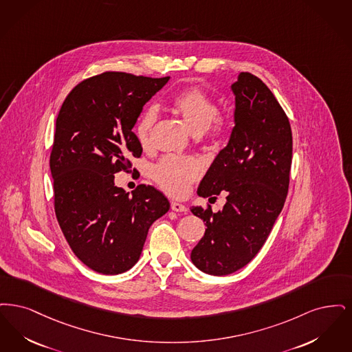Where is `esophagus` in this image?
I'll list each match as a JSON object with an SVG mask.
<instances>
[{"mask_svg": "<svg viewBox=\"0 0 352 352\" xmlns=\"http://www.w3.org/2000/svg\"><path fill=\"white\" fill-rule=\"evenodd\" d=\"M170 209H172L173 212H177V213L186 212V206H185V205L180 204V202H175V201L170 202Z\"/></svg>", "mask_w": 352, "mask_h": 352, "instance_id": "obj_1", "label": "esophagus"}]
</instances>
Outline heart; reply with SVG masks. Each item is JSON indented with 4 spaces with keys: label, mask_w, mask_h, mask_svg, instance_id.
<instances>
[{
    "label": "heart",
    "mask_w": 352,
    "mask_h": 352,
    "mask_svg": "<svg viewBox=\"0 0 352 352\" xmlns=\"http://www.w3.org/2000/svg\"><path fill=\"white\" fill-rule=\"evenodd\" d=\"M170 109L177 114L193 135H208L210 139L222 137L228 129V120L218 113L213 98L196 87L177 93ZM157 121L155 107L146 109L135 124V137L143 148L150 147L153 129ZM202 173V164L195 157H180L169 155L163 157L153 169L155 182L172 196H183L190 184Z\"/></svg>",
    "instance_id": "heart-1"
}]
</instances>
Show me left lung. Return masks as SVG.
<instances>
[{
	"mask_svg": "<svg viewBox=\"0 0 352 352\" xmlns=\"http://www.w3.org/2000/svg\"><path fill=\"white\" fill-rule=\"evenodd\" d=\"M235 126L228 146L199 183V196L223 192L226 204L214 213L192 206L206 230L190 259L209 275H230L248 264L265 243L288 195L292 166L291 123L274 93L248 72L231 85Z\"/></svg>",
	"mask_w": 352,
	"mask_h": 352,
	"instance_id": "left-lung-1",
	"label": "left lung"
}]
</instances>
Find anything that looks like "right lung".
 <instances>
[{"label":"right lung","instance_id":"right-lung-1","mask_svg":"<svg viewBox=\"0 0 352 352\" xmlns=\"http://www.w3.org/2000/svg\"><path fill=\"white\" fill-rule=\"evenodd\" d=\"M169 76L104 72L69 92L56 118L50 156L55 213L74 254L104 275L137 263L148 229L169 210L167 197L140 184L131 196L114 185L142 155L133 127Z\"/></svg>","mask_w":352,"mask_h":352}]
</instances>
